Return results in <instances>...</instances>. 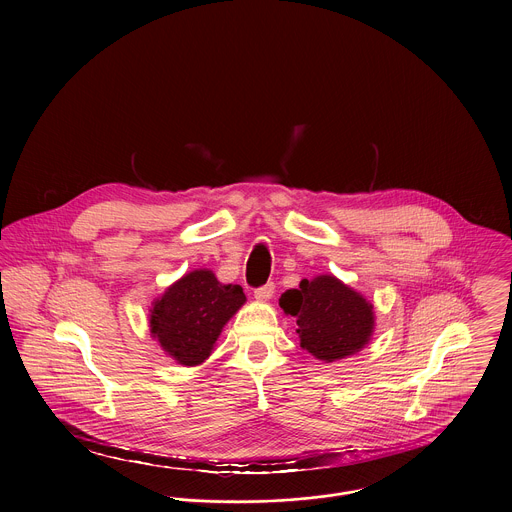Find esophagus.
<instances>
[{"label": "esophagus", "mask_w": 512, "mask_h": 512, "mask_svg": "<svg viewBox=\"0 0 512 512\" xmlns=\"http://www.w3.org/2000/svg\"><path fill=\"white\" fill-rule=\"evenodd\" d=\"M274 290H276V286H274L272 282H268L266 286L254 290V297H256L258 301H270V299L274 297Z\"/></svg>", "instance_id": "esophagus-1"}]
</instances>
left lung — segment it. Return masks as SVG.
<instances>
[{
	"mask_svg": "<svg viewBox=\"0 0 512 512\" xmlns=\"http://www.w3.org/2000/svg\"><path fill=\"white\" fill-rule=\"evenodd\" d=\"M280 307L297 319L299 345L325 363L359 353L374 329L372 303L335 276L301 280L299 290L282 293Z\"/></svg>",
	"mask_w": 512,
	"mask_h": 512,
	"instance_id": "1",
	"label": "left lung"
}]
</instances>
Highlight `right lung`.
<instances>
[{
  "label": "right lung",
  "instance_id": "add662e5",
  "mask_svg": "<svg viewBox=\"0 0 512 512\" xmlns=\"http://www.w3.org/2000/svg\"><path fill=\"white\" fill-rule=\"evenodd\" d=\"M244 301L240 286L220 284L211 270H193L153 301L151 335L179 365H201Z\"/></svg>",
  "mask_w": 512,
  "mask_h": 512
}]
</instances>
